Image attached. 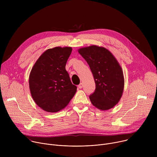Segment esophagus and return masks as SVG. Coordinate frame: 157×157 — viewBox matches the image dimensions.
<instances>
[{"instance_id": "obj_1", "label": "esophagus", "mask_w": 157, "mask_h": 157, "mask_svg": "<svg viewBox=\"0 0 157 157\" xmlns=\"http://www.w3.org/2000/svg\"><path fill=\"white\" fill-rule=\"evenodd\" d=\"M78 88H79V89H81L82 87V83H80L78 86Z\"/></svg>"}]
</instances>
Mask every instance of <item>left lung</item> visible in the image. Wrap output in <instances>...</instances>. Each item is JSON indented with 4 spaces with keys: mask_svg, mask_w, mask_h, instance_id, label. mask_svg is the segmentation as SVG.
Wrapping results in <instances>:
<instances>
[{
    "mask_svg": "<svg viewBox=\"0 0 157 157\" xmlns=\"http://www.w3.org/2000/svg\"><path fill=\"white\" fill-rule=\"evenodd\" d=\"M89 64L96 84L95 91L89 96L96 108L105 110L120 101L124 87V78L119 63L108 50L92 45L78 50Z\"/></svg>",
    "mask_w": 157,
    "mask_h": 157,
    "instance_id": "8db88e82",
    "label": "left lung"
}]
</instances>
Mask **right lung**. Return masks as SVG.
<instances>
[{"mask_svg":"<svg viewBox=\"0 0 157 157\" xmlns=\"http://www.w3.org/2000/svg\"><path fill=\"white\" fill-rule=\"evenodd\" d=\"M71 47H55L44 52L37 59L29 76L32 97L41 109L56 113L64 109L75 96L73 84L65 66Z\"/></svg>","mask_w":157,"mask_h":157,"instance_id":"add662e5","label":"right lung"}]
</instances>
